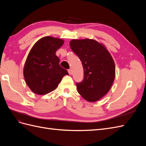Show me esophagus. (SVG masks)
I'll use <instances>...</instances> for the list:
<instances>
[{
	"label": "esophagus",
	"mask_w": 146,
	"mask_h": 146,
	"mask_svg": "<svg viewBox=\"0 0 146 146\" xmlns=\"http://www.w3.org/2000/svg\"><path fill=\"white\" fill-rule=\"evenodd\" d=\"M68 73L69 74V75H71L72 74V71L71 69H68Z\"/></svg>",
	"instance_id": "1"
}]
</instances>
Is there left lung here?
<instances>
[{"mask_svg": "<svg viewBox=\"0 0 146 146\" xmlns=\"http://www.w3.org/2000/svg\"><path fill=\"white\" fill-rule=\"evenodd\" d=\"M69 44L83 67V80L76 84L78 93L88 102L99 100L109 91L115 77L111 55L103 44L94 39H73Z\"/></svg>", "mask_w": 146, "mask_h": 146, "instance_id": "8db88e82", "label": "left lung"}]
</instances>
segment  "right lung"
<instances>
[{
    "label": "right lung",
    "instance_id": "add662e5",
    "mask_svg": "<svg viewBox=\"0 0 146 146\" xmlns=\"http://www.w3.org/2000/svg\"><path fill=\"white\" fill-rule=\"evenodd\" d=\"M64 44L63 39L45 36L31 48L25 61L24 76L26 83L35 94L44 95L56 89L68 70L60 65L56 51Z\"/></svg>",
    "mask_w": 146,
    "mask_h": 146
}]
</instances>
